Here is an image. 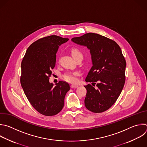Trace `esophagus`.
Instances as JSON below:
<instances>
[{"label": "esophagus", "mask_w": 147, "mask_h": 147, "mask_svg": "<svg viewBox=\"0 0 147 147\" xmlns=\"http://www.w3.org/2000/svg\"><path fill=\"white\" fill-rule=\"evenodd\" d=\"M77 87H78V85L77 84H72L71 85V88H77Z\"/></svg>", "instance_id": "obj_1"}]
</instances>
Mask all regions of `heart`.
Here are the masks:
<instances>
[{
  "mask_svg": "<svg viewBox=\"0 0 147 147\" xmlns=\"http://www.w3.org/2000/svg\"><path fill=\"white\" fill-rule=\"evenodd\" d=\"M71 54L74 59L78 57H82V53L77 48H73L71 49ZM79 75L78 72L74 73H67L63 76V78L69 82H76L77 80V76Z\"/></svg>",
  "mask_w": 147,
  "mask_h": 147,
  "instance_id": "1",
  "label": "heart"
}]
</instances>
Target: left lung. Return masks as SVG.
I'll return each mask as SVG.
<instances>
[{"label": "left lung", "instance_id": "obj_1", "mask_svg": "<svg viewBox=\"0 0 147 147\" xmlns=\"http://www.w3.org/2000/svg\"><path fill=\"white\" fill-rule=\"evenodd\" d=\"M71 41L90 50L92 67L85 78L86 108L95 113L109 109L120 95L125 82L126 61L117 43L99 34L88 33ZM96 86L94 87L95 84Z\"/></svg>", "mask_w": 147, "mask_h": 147}]
</instances>
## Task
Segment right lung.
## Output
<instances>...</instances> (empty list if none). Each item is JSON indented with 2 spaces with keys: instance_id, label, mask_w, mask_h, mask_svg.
<instances>
[{
  "instance_id": "obj_1",
  "label": "right lung",
  "mask_w": 147,
  "mask_h": 147,
  "mask_svg": "<svg viewBox=\"0 0 147 147\" xmlns=\"http://www.w3.org/2000/svg\"><path fill=\"white\" fill-rule=\"evenodd\" d=\"M68 40L55 35L40 38L28 47L21 63L24 92L34 109L45 116L55 115L62 110L65 95L70 88L65 81L54 86L49 81L59 47Z\"/></svg>"
}]
</instances>
